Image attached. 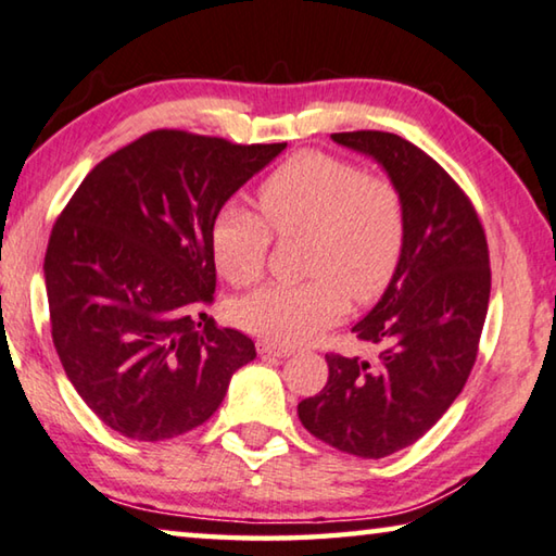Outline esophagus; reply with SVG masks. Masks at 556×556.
I'll use <instances>...</instances> for the list:
<instances>
[{"instance_id": "34e87169", "label": "esophagus", "mask_w": 556, "mask_h": 556, "mask_svg": "<svg viewBox=\"0 0 556 556\" xmlns=\"http://www.w3.org/2000/svg\"><path fill=\"white\" fill-rule=\"evenodd\" d=\"M258 353L261 355H273V357H288V355H293V350L290 348H280V345H273V343H268V340H261L258 345Z\"/></svg>"}]
</instances>
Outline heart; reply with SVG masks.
I'll return each instance as SVG.
<instances>
[{
    "mask_svg": "<svg viewBox=\"0 0 556 556\" xmlns=\"http://www.w3.org/2000/svg\"><path fill=\"white\" fill-rule=\"evenodd\" d=\"M278 236L311 233L301 286H266L233 305V320L278 345L318 338L348 313V295L375 301L390 286L405 249V203L386 176L361 174L348 161L303 151L273 170L258 191ZM255 213L228 206L213 220L211 253L230 286L258 283L270 230Z\"/></svg>",
    "mask_w": 556,
    "mask_h": 556,
    "instance_id": "b5f03b06",
    "label": "heart"
}]
</instances>
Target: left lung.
Masks as SVG:
<instances>
[{
  "mask_svg": "<svg viewBox=\"0 0 556 556\" xmlns=\"http://www.w3.org/2000/svg\"><path fill=\"white\" fill-rule=\"evenodd\" d=\"M330 139L370 156L397 186L405 249L386 293L353 326L380 348L378 361L326 355V388L298 417L330 447L380 459L420 440L463 392L490 305V251L472 203L415 143L386 131Z\"/></svg>",
  "mask_w": 556,
  "mask_h": 556,
  "instance_id": "1",
  "label": "left lung"
}]
</instances>
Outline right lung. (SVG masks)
<instances>
[{"instance_id":"add662e5","label":"right lung","mask_w":556,"mask_h":556,"mask_svg":"<svg viewBox=\"0 0 556 556\" xmlns=\"http://www.w3.org/2000/svg\"><path fill=\"white\" fill-rule=\"evenodd\" d=\"M286 143L151 131L111 153L66 203L45 258L51 338L101 422L141 442L208 420L249 336L218 328L213 220Z\"/></svg>"}]
</instances>
